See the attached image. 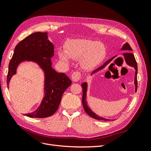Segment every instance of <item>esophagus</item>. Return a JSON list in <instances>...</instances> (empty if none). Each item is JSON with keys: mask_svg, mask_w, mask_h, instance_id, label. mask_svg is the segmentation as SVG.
I'll use <instances>...</instances> for the list:
<instances>
[{"mask_svg": "<svg viewBox=\"0 0 151 151\" xmlns=\"http://www.w3.org/2000/svg\"><path fill=\"white\" fill-rule=\"evenodd\" d=\"M72 79L73 81L77 82L81 78V72L79 71H76L74 72H73L72 74Z\"/></svg>", "mask_w": 151, "mask_h": 151, "instance_id": "1", "label": "esophagus"}]
</instances>
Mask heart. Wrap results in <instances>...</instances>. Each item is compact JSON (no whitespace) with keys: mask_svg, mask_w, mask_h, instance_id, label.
I'll use <instances>...</instances> for the list:
<instances>
[{"mask_svg":"<svg viewBox=\"0 0 151 151\" xmlns=\"http://www.w3.org/2000/svg\"><path fill=\"white\" fill-rule=\"evenodd\" d=\"M60 59L66 62L81 59V65L86 70H91L98 65L106 55V48L100 42L85 38L72 39L65 45V52L60 50Z\"/></svg>","mask_w":151,"mask_h":151,"instance_id":"heart-1","label":"heart"}]
</instances>
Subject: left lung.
<instances>
[{"mask_svg": "<svg viewBox=\"0 0 151 151\" xmlns=\"http://www.w3.org/2000/svg\"><path fill=\"white\" fill-rule=\"evenodd\" d=\"M122 50H129V51H131V50H132V48L130 47L129 44L128 43H126L124 45H123ZM123 55L125 57V61H126L127 64L134 67L135 69V78H134V81H135L134 83H135V92H137V62L135 60V58L134 54L130 52H126L125 53H123ZM115 57H113L109 59L108 61H106L102 66H101L100 67H99L98 68H97V69H96L94 71H93V73H94L96 72H97L99 70L102 69V68H103L105 66L107 65L108 63L110 62ZM111 64H112V63H111ZM81 86H82V88H83V98H82V102H83V107H84L85 111L87 113H88L90 116L94 118V119H96V120H104V121L109 120L108 119H106V118H102V117H100V116H98L97 115H96L94 113H93L92 111H91V109L88 106V105H87V103H86V91H87V83H84L82 84Z\"/></svg>", "mask_w": 151, "mask_h": 151, "instance_id": "1", "label": "left lung"}]
</instances>
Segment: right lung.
I'll use <instances>...</instances> for the list:
<instances>
[{"label": "right lung", "instance_id": "add662e5", "mask_svg": "<svg viewBox=\"0 0 151 151\" xmlns=\"http://www.w3.org/2000/svg\"><path fill=\"white\" fill-rule=\"evenodd\" d=\"M53 53L54 46L48 40L47 33L42 32L31 34L15 47L9 64L7 86L21 62H35L45 71V97L36 111L25 114L27 116L42 118L53 115L60 103L63 93L71 85V81L65 74L58 73L52 68L50 58L53 56Z\"/></svg>", "mask_w": 151, "mask_h": 151}]
</instances>
